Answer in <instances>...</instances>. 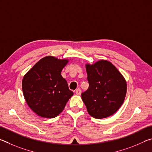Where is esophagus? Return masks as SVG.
<instances>
[{
  "label": "esophagus",
  "mask_w": 152,
  "mask_h": 152,
  "mask_svg": "<svg viewBox=\"0 0 152 152\" xmlns=\"http://www.w3.org/2000/svg\"><path fill=\"white\" fill-rule=\"evenodd\" d=\"M81 92H82V91H81V90L80 89V88L77 89L76 91V93L77 95H80L81 94Z\"/></svg>",
  "instance_id": "34e87169"
}]
</instances>
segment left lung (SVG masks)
<instances>
[{
    "label": "left lung",
    "mask_w": 152,
    "mask_h": 152,
    "mask_svg": "<svg viewBox=\"0 0 152 152\" xmlns=\"http://www.w3.org/2000/svg\"><path fill=\"white\" fill-rule=\"evenodd\" d=\"M85 66L89 87L81 97L88 114L98 119L109 117L124 102L127 82L116 67L107 60L87 63Z\"/></svg>",
    "instance_id": "1"
}]
</instances>
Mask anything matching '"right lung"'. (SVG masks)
Wrapping results in <instances>:
<instances>
[{"label": "right lung", "mask_w": 152, "mask_h": 152, "mask_svg": "<svg viewBox=\"0 0 152 152\" xmlns=\"http://www.w3.org/2000/svg\"><path fill=\"white\" fill-rule=\"evenodd\" d=\"M68 61V59L46 56L23 76L22 89L25 101L39 116L49 119L57 117L74 94L61 75Z\"/></svg>", "instance_id": "obj_1"}]
</instances>
